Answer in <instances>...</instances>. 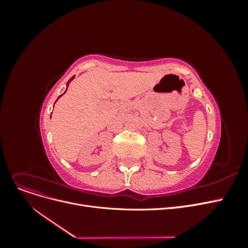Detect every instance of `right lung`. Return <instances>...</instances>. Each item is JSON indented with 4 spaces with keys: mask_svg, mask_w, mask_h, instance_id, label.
Returning <instances> with one entry per match:
<instances>
[{
    "mask_svg": "<svg viewBox=\"0 0 248 248\" xmlns=\"http://www.w3.org/2000/svg\"><path fill=\"white\" fill-rule=\"evenodd\" d=\"M72 78H70V79H69V81H68V84H69V82H70V81H71V80H72Z\"/></svg>",
    "mask_w": 248,
    "mask_h": 248,
    "instance_id": "right-lung-1",
    "label": "right lung"
}]
</instances>
